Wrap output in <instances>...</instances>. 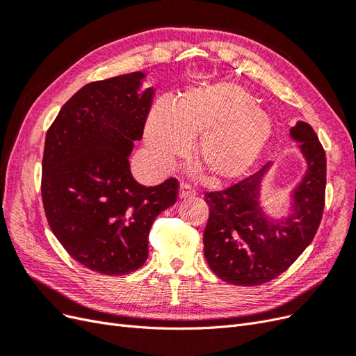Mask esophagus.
Here are the masks:
<instances>
[{"instance_id":"34e87169","label":"esophagus","mask_w":356,"mask_h":356,"mask_svg":"<svg viewBox=\"0 0 356 356\" xmlns=\"http://www.w3.org/2000/svg\"><path fill=\"white\" fill-rule=\"evenodd\" d=\"M193 196H196L195 188L182 182L181 187H179V195H178V197H179V199H188V197H193Z\"/></svg>"}]
</instances>
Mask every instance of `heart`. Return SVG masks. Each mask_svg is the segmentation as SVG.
<instances>
[{
  "instance_id": "obj_1",
  "label": "heart",
  "mask_w": 356,
  "mask_h": 356,
  "mask_svg": "<svg viewBox=\"0 0 356 356\" xmlns=\"http://www.w3.org/2000/svg\"><path fill=\"white\" fill-rule=\"evenodd\" d=\"M272 120L242 86L218 83L186 93L174 106L159 101L145 126L156 163L169 168L193 145V160L213 182L238 179L270 141Z\"/></svg>"
}]
</instances>
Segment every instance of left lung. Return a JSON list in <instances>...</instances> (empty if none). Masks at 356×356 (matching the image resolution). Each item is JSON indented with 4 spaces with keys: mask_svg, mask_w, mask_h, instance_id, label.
Listing matches in <instances>:
<instances>
[{
    "mask_svg": "<svg viewBox=\"0 0 356 356\" xmlns=\"http://www.w3.org/2000/svg\"><path fill=\"white\" fill-rule=\"evenodd\" d=\"M300 143L307 169L294 188L293 212L273 220L260 207L261 181L272 163L234 186L204 195L209 218L203 252L222 281L255 286L284 273L314 241L325 204L327 159L310 124L297 122L289 131Z\"/></svg>",
    "mask_w": 356,
    "mask_h": 356,
    "instance_id": "left-lung-1",
    "label": "left lung"
}]
</instances>
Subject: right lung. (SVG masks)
Listing matches in <instances>:
<instances>
[{
  "label": "right lung",
  "mask_w": 356,
  "mask_h": 356,
  "mask_svg": "<svg viewBox=\"0 0 356 356\" xmlns=\"http://www.w3.org/2000/svg\"><path fill=\"white\" fill-rule=\"evenodd\" d=\"M144 72L86 84L62 106L46 135L41 196L53 234L89 270L135 272L148 257L157 215L177 202L178 181L145 187L129 154L143 138L154 89Z\"/></svg>",
  "instance_id": "1"
}]
</instances>
